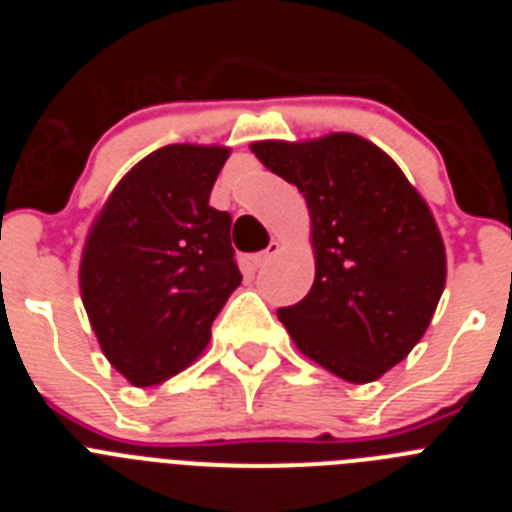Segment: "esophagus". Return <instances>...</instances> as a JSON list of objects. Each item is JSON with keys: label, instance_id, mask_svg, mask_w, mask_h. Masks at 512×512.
<instances>
[{"label": "esophagus", "instance_id": "obj_1", "mask_svg": "<svg viewBox=\"0 0 512 512\" xmlns=\"http://www.w3.org/2000/svg\"><path fill=\"white\" fill-rule=\"evenodd\" d=\"M279 253H282V246H279L277 241H271V243H269V248H266V251H261V253H256V256H253V264H256V266H266V264H271V261L277 259Z\"/></svg>", "mask_w": 512, "mask_h": 512}]
</instances>
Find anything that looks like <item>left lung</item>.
<instances>
[{"label": "left lung", "instance_id": "8db88e82", "mask_svg": "<svg viewBox=\"0 0 512 512\" xmlns=\"http://www.w3.org/2000/svg\"><path fill=\"white\" fill-rule=\"evenodd\" d=\"M251 151L310 212L315 282L279 320L307 359L346 382H374L423 338L446 287L431 207L361 135L256 140Z\"/></svg>", "mask_w": 512, "mask_h": 512}]
</instances>
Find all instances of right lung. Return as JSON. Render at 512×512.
<instances>
[{"instance_id": "add662e5", "label": "right lung", "mask_w": 512, "mask_h": 512, "mask_svg": "<svg viewBox=\"0 0 512 512\" xmlns=\"http://www.w3.org/2000/svg\"><path fill=\"white\" fill-rule=\"evenodd\" d=\"M230 148L174 143L122 176L89 228L81 302L104 356L135 387L184 372L241 284L230 215L210 192Z\"/></svg>"}]
</instances>
